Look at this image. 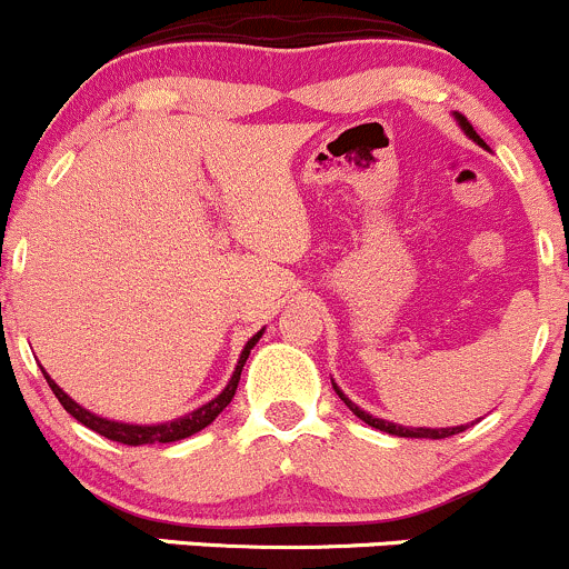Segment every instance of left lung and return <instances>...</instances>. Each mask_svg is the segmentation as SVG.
<instances>
[{"label": "left lung", "mask_w": 569, "mask_h": 569, "mask_svg": "<svg viewBox=\"0 0 569 569\" xmlns=\"http://www.w3.org/2000/svg\"><path fill=\"white\" fill-rule=\"evenodd\" d=\"M456 119H458V124H461V130L467 132V136L472 138L475 143L486 146V143H482V138L478 136V132H475V127L469 124V121H467V116L456 113ZM333 390H336V396H339V399L345 401V405L352 409V415H358V418L363 420V423H369L371 429H380V431H385V433H393V437H415V439H445V437H453V433H461V431H467V426H453V429H409V426H396V423H388V420H382V418H375V415L363 412V409H360L358 405H352V401L347 399L345 393H341V390H339V385H336V382H333Z\"/></svg>", "instance_id": "1"}]
</instances>
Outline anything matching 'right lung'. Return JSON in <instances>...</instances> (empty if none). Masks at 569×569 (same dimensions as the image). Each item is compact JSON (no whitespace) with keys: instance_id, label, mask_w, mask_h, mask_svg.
Returning <instances> with one entry per match:
<instances>
[{"instance_id":"obj_1","label":"right lung","mask_w":569,"mask_h":569,"mask_svg":"<svg viewBox=\"0 0 569 569\" xmlns=\"http://www.w3.org/2000/svg\"><path fill=\"white\" fill-rule=\"evenodd\" d=\"M260 336H262V331H258V333L252 336V339L247 341V347H243V350H241V358H238V366H236L233 377H230V382L224 385V390L217 396V399H211L209 405L198 407V409H194V412L184 415V418L168 420V423L136 426V423H119V420L100 418V415L89 412V409H83L81 405H78V401H72L70 396H67L64 390L59 388V385L53 382L51 377H48V371H42V377H46V382L51 385V390H53V396H57V399H59V405H62V407L67 409V412H70L72 418L78 420V423H83V426H87V429L97 431V433H100V437H108V439H113V442H121V445L179 442V439H187V437H192V433L203 431L206 426L213 423V420H217V415L222 412V409L228 407L230 401H233L236 388H238V380H241L243 363H247L249 352H252V347L258 345Z\"/></svg>"}]
</instances>
